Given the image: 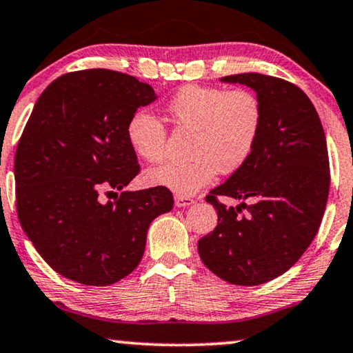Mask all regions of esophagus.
I'll list each match as a JSON object with an SVG mask.
<instances>
[{"label": "esophagus", "mask_w": 353, "mask_h": 353, "mask_svg": "<svg viewBox=\"0 0 353 353\" xmlns=\"http://www.w3.org/2000/svg\"><path fill=\"white\" fill-rule=\"evenodd\" d=\"M194 203V199L186 196H175V205L176 207H189Z\"/></svg>", "instance_id": "esophagus-1"}]
</instances>
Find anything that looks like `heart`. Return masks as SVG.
<instances>
[{
	"instance_id": "1",
	"label": "heart",
	"mask_w": 353,
	"mask_h": 353,
	"mask_svg": "<svg viewBox=\"0 0 353 353\" xmlns=\"http://www.w3.org/2000/svg\"><path fill=\"white\" fill-rule=\"evenodd\" d=\"M173 124L191 129L189 156L183 164H165L146 173L150 185L192 196L210 185L216 173L239 170L256 145L263 124L261 101L247 89L185 85L165 106ZM127 141L143 161L164 159L167 129L150 111L140 110L127 122Z\"/></svg>"
}]
</instances>
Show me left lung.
<instances>
[{"label": "left lung", "instance_id": "1", "mask_svg": "<svg viewBox=\"0 0 353 353\" xmlns=\"http://www.w3.org/2000/svg\"><path fill=\"white\" fill-rule=\"evenodd\" d=\"M221 83L256 92L263 124L248 161L207 196L218 224L197 250L219 279L250 287L287 272L312 243L328 201V148L312 101L298 85L259 73L224 76ZM216 195L252 203L226 208Z\"/></svg>", "mask_w": 353, "mask_h": 353}]
</instances>
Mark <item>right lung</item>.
<instances>
[{
  "label": "right lung",
  "instance_id": "right-lung-1",
  "mask_svg": "<svg viewBox=\"0 0 353 353\" xmlns=\"http://www.w3.org/2000/svg\"><path fill=\"white\" fill-rule=\"evenodd\" d=\"M156 99L105 68L66 73L39 95L15 151V202L23 232L63 277L119 282L141 261L152 219L172 210L167 188L122 191L140 172L127 122Z\"/></svg>",
  "mask_w": 353,
  "mask_h": 353
}]
</instances>
